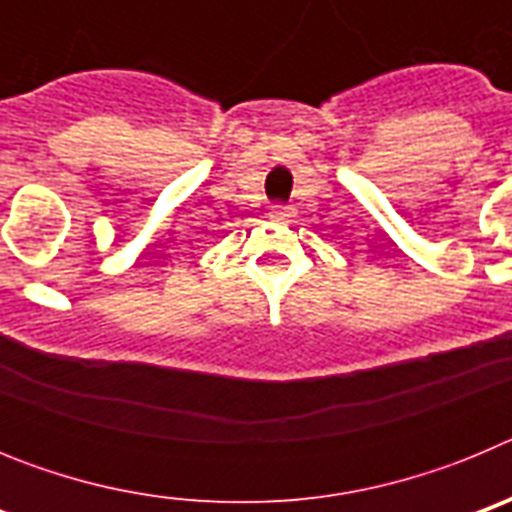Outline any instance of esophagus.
<instances>
[{
	"mask_svg": "<svg viewBox=\"0 0 512 512\" xmlns=\"http://www.w3.org/2000/svg\"><path fill=\"white\" fill-rule=\"evenodd\" d=\"M269 217L274 220V223H292V217H295V210L287 205H274L271 207Z\"/></svg>",
	"mask_w": 512,
	"mask_h": 512,
	"instance_id": "esophagus-1",
	"label": "esophagus"
}]
</instances>
